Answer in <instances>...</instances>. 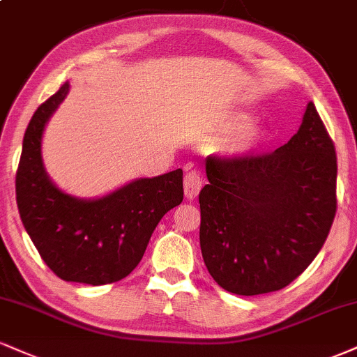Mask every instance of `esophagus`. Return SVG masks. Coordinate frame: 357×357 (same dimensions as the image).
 Instances as JSON below:
<instances>
[{"instance_id":"esophagus-1","label":"esophagus","mask_w":357,"mask_h":357,"mask_svg":"<svg viewBox=\"0 0 357 357\" xmlns=\"http://www.w3.org/2000/svg\"><path fill=\"white\" fill-rule=\"evenodd\" d=\"M201 186H203V178L197 171H188V174L184 176V195L188 199H195L199 195Z\"/></svg>"}]
</instances>
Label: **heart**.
Here are the masks:
<instances>
[{
  "label": "heart",
  "instance_id": "1",
  "mask_svg": "<svg viewBox=\"0 0 357 357\" xmlns=\"http://www.w3.org/2000/svg\"><path fill=\"white\" fill-rule=\"evenodd\" d=\"M248 123H249V119L246 118V116H239L238 118L239 126H246ZM261 137H263V135H261V131H257V130H249L246 132H243V135L233 143V151L236 154L249 153L251 149H255L256 146L259 144Z\"/></svg>",
  "mask_w": 357,
  "mask_h": 357
}]
</instances>
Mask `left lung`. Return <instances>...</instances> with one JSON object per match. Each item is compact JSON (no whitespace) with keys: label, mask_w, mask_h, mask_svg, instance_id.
<instances>
[{"label":"left lung","mask_w":357,"mask_h":357,"mask_svg":"<svg viewBox=\"0 0 357 357\" xmlns=\"http://www.w3.org/2000/svg\"><path fill=\"white\" fill-rule=\"evenodd\" d=\"M199 243L209 274L239 296L273 293L321 251L336 216L334 143L307 102L296 135L276 151L208 156Z\"/></svg>","instance_id":"obj_1"}]
</instances>
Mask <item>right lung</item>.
I'll use <instances>...</instances> for the list:
<instances>
[{
    "label": "right lung",
    "instance_id": "right-lung-1",
    "mask_svg": "<svg viewBox=\"0 0 357 357\" xmlns=\"http://www.w3.org/2000/svg\"><path fill=\"white\" fill-rule=\"evenodd\" d=\"M68 91L70 84L64 83L28 124L16 173V203L24 229L56 276L81 284H109L139 264L158 222L181 204L183 169L136 179L98 199L58 190L43 166L41 139Z\"/></svg>",
    "mask_w": 357,
    "mask_h": 357
}]
</instances>
